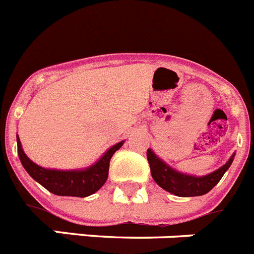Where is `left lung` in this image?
I'll use <instances>...</instances> for the list:
<instances>
[{
    "label": "left lung",
    "mask_w": 254,
    "mask_h": 254,
    "mask_svg": "<svg viewBox=\"0 0 254 254\" xmlns=\"http://www.w3.org/2000/svg\"><path fill=\"white\" fill-rule=\"evenodd\" d=\"M234 156L235 154H233L232 158L226 161V164H224L223 167L210 173L207 176L194 177L183 174L178 170L173 169L167 163H164L161 159H159L151 149H147V161L150 164V170H151L154 181L163 190L178 197L202 196V194L210 192L219 183L220 179L223 178L229 167L232 165Z\"/></svg>",
    "instance_id": "8db88e82"
}]
</instances>
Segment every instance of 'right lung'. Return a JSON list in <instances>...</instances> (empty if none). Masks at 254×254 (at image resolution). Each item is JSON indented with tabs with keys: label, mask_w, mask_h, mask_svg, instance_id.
I'll return each instance as SVG.
<instances>
[{
	"label": "right lung",
	"mask_w": 254,
	"mask_h": 254,
	"mask_svg": "<svg viewBox=\"0 0 254 254\" xmlns=\"http://www.w3.org/2000/svg\"><path fill=\"white\" fill-rule=\"evenodd\" d=\"M16 140L20 161L29 176L53 194L72 197H87L103 187L108 178L109 161L114 152L125 143V141L116 143L89 168L81 170H56L46 169L33 163L22 150L19 136H16Z\"/></svg>",
	"instance_id": "obj_1"
}]
</instances>
